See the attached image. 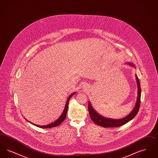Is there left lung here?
I'll list each match as a JSON object with an SVG mask.
<instances>
[{"mask_svg":"<svg viewBox=\"0 0 158 158\" xmlns=\"http://www.w3.org/2000/svg\"><path fill=\"white\" fill-rule=\"evenodd\" d=\"M128 64L130 66L135 67V65L131 63H128ZM135 79L136 82L137 84V88H138V95L137 97V101L135 102V106L133 110L131 111L127 116L125 117L121 118V119H113L106 118L99 114H98L92 107L91 105L90 101L88 102V111L90 115V118L96 124L99 125V126H102L103 127H120L121 126L126 124L128 121L131 120L139 111L140 105V98H141V88H140V83L139 79L137 76L135 75Z\"/></svg>","mask_w":158,"mask_h":158,"instance_id":"1","label":"left lung"}]
</instances>
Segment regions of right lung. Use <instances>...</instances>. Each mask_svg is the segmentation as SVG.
Segmentation results:
<instances>
[{
    "label": "right lung",
    "instance_id": "1",
    "mask_svg": "<svg viewBox=\"0 0 158 158\" xmlns=\"http://www.w3.org/2000/svg\"><path fill=\"white\" fill-rule=\"evenodd\" d=\"M76 93V92H75L71 94L69 96L68 99H67V101H66V105H65V106H64V110H63V113L61 114V115H60V117H59V118H57V120L55 121L54 122L52 123L51 124H48V125H45V126H38V125H36V124H33V123H31L30 121H28L27 120H26L30 122V123H32L33 125H34V126H37V127H38L42 128H48L54 127H56V126H59L60 124H61L63 121L64 120V119L66 118V114H67V112H68V105H69V100H70V98H72V97L74 94H75Z\"/></svg>",
    "mask_w": 158,
    "mask_h": 158
}]
</instances>
